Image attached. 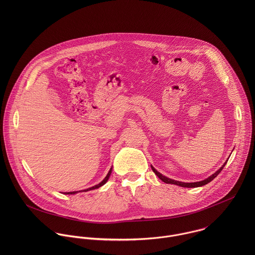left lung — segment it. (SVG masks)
<instances>
[{
  "instance_id": "1",
  "label": "left lung",
  "mask_w": 255,
  "mask_h": 255,
  "mask_svg": "<svg viewBox=\"0 0 255 255\" xmlns=\"http://www.w3.org/2000/svg\"><path fill=\"white\" fill-rule=\"evenodd\" d=\"M227 162L228 161H226L225 163H224V165L219 169L217 172H215L213 175H211L210 177H208L207 179H205V180H203V181H201V182H179V181H175V180H172V179H169V178H167V177H165V176H163L162 174H160L156 169H154V167H152L151 166V169H152V171L157 175V177L161 180V181H163L164 182H166V183H172V184H177V185H180V186H182V187H198V186H202V185H205V184H207L208 182H211V181H213L217 176H218L219 174L221 173V171L223 170V168L225 167V165L227 164Z\"/></svg>"
}]
</instances>
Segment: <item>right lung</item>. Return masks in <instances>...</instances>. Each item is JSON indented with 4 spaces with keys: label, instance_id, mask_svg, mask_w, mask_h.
<instances>
[{
    "label": "right lung",
    "instance_id": "1",
    "mask_svg": "<svg viewBox=\"0 0 255 255\" xmlns=\"http://www.w3.org/2000/svg\"><path fill=\"white\" fill-rule=\"evenodd\" d=\"M111 173H112V168L110 169L109 173L107 174V176L105 177V179L102 181V182H100V183H98V184H96V185H94V186H92V187H89V188H87V189H84L83 191H88V190H92V189H96V188H99L100 186H102V185H104L107 181L109 180L110 175H111ZM79 191H82V190H79ZM79 191H71V192H65V194H75V193H77V192H79Z\"/></svg>",
    "mask_w": 255,
    "mask_h": 255
}]
</instances>
